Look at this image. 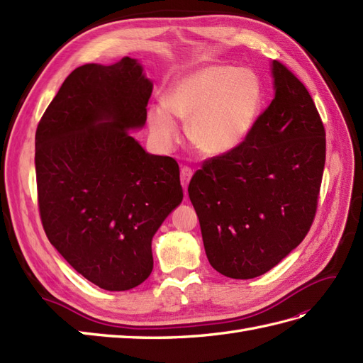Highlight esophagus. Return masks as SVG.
I'll list each match as a JSON object with an SVG mask.
<instances>
[{
    "label": "esophagus",
    "mask_w": 363,
    "mask_h": 363,
    "mask_svg": "<svg viewBox=\"0 0 363 363\" xmlns=\"http://www.w3.org/2000/svg\"><path fill=\"white\" fill-rule=\"evenodd\" d=\"M191 174H193V172H191L190 167H182V169H181V184H182V187H184L185 191H187L189 182L191 179Z\"/></svg>",
    "instance_id": "1"
}]
</instances>
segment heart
I'll return each mask as SVG.
<instances>
[{"instance_id": "b5f03b06", "label": "heart", "mask_w": 363, "mask_h": 363, "mask_svg": "<svg viewBox=\"0 0 363 363\" xmlns=\"http://www.w3.org/2000/svg\"><path fill=\"white\" fill-rule=\"evenodd\" d=\"M262 98V81L252 69L208 64L176 78L162 102L148 107V130L157 144L170 148L181 136L176 118L190 121L191 144L203 155L220 156L252 133Z\"/></svg>"}]
</instances>
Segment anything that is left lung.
<instances>
[{"label":"left lung","mask_w":363,"mask_h":363,"mask_svg":"<svg viewBox=\"0 0 363 363\" xmlns=\"http://www.w3.org/2000/svg\"><path fill=\"white\" fill-rule=\"evenodd\" d=\"M274 98L245 141L203 161L189 196L210 265L231 279L270 272L308 233L325 165V128L313 98L273 61Z\"/></svg>","instance_id":"8db88e82"}]
</instances>
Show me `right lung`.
<instances>
[{
    "label": "right lung",
    "mask_w": 363,
    "mask_h": 363,
    "mask_svg": "<svg viewBox=\"0 0 363 363\" xmlns=\"http://www.w3.org/2000/svg\"><path fill=\"white\" fill-rule=\"evenodd\" d=\"M153 82L136 60L84 64L62 82L35 135L40 216L58 253L102 290L125 291L153 270L152 239L182 201L179 165L147 153Z\"/></svg>",
    "instance_id": "right-lung-1"
}]
</instances>
